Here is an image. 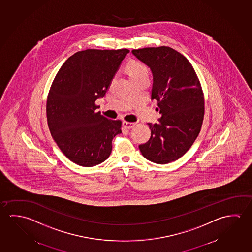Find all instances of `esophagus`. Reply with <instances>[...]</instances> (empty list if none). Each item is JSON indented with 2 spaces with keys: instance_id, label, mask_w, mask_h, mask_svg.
<instances>
[{
  "instance_id": "esophagus-1",
  "label": "esophagus",
  "mask_w": 252,
  "mask_h": 252,
  "mask_svg": "<svg viewBox=\"0 0 252 252\" xmlns=\"http://www.w3.org/2000/svg\"><path fill=\"white\" fill-rule=\"evenodd\" d=\"M123 126L125 128H126V129H130V128L133 127L134 126H135V123H133V122H128V121H123Z\"/></svg>"
}]
</instances>
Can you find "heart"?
Masks as SVG:
<instances>
[{
	"instance_id": "1",
	"label": "heart",
	"mask_w": 252,
	"mask_h": 252,
	"mask_svg": "<svg viewBox=\"0 0 252 252\" xmlns=\"http://www.w3.org/2000/svg\"><path fill=\"white\" fill-rule=\"evenodd\" d=\"M128 72L131 79L141 76L143 74H149V68L142 62L132 61L129 62L127 65Z\"/></svg>"
}]
</instances>
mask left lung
<instances>
[{
    "label": "left lung",
    "mask_w": 252,
    "mask_h": 252,
    "mask_svg": "<svg viewBox=\"0 0 252 252\" xmlns=\"http://www.w3.org/2000/svg\"><path fill=\"white\" fill-rule=\"evenodd\" d=\"M132 53L151 69V99L157 100L161 114L158 123H149L151 136L139 149L149 161L167 164L183 157L200 132L205 112L202 88L189 61L169 46Z\"/></svg>",
    "instance_id": "1"
}]
</instances>
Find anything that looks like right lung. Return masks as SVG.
<instances>
[{
  "label": "right lung",
  "instance_id": "obj_1",
  "mask_svg": "<svg viewBox=\"0 0 252 252\" xmlns=\"http://www.w3.org/2000/svg\"><path fill=\"white\" fill-rule=\"evenodd\" d=\"M128 49H87L73 54L56 74L46 102L50 132L71 161L92 167L105 161L112 139L121 133L120 120L96 112Z\"/></svg>",
  "mask_w": 252,
  "mask_h": 252
}]
</instances>
